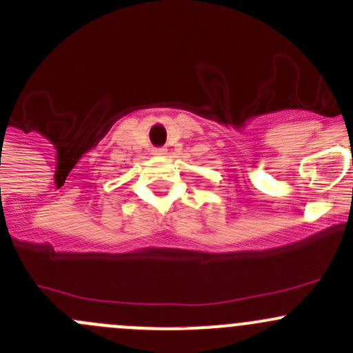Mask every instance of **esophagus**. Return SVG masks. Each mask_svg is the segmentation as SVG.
I'll list each match as a JSON object with an SVG mask.
<instances>
[{
	"label": "esophagus",
	"mask_w": 353,
	"mask_h": 353,
	"mask_svg": "<svg viewBox=\"0 0 353 353\" xmlns=\"http://www.w3.org/2000/svg\"><path fill=\"white\" fill-rule=\"evenodd\" d=\"M152 154L157 155V157H163V155L167 154V148H163V147H155L154 150H152Z\"/></svg>",
	"instance_id": "1"
}]
</instances>
